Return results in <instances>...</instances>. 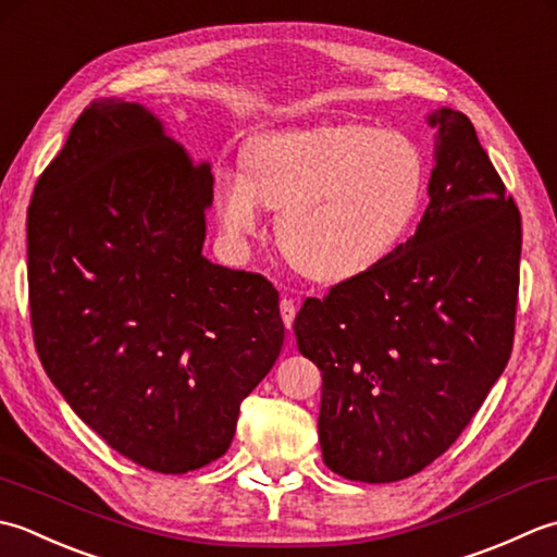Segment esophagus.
Here are the masks:
<instances>
[{"instance_id":"34e87169","label":"esophagus","mask_w":557,"mask_h":557,"mask_svg":"<svg viewBox=\"0 0 557 557\" xmlns=\"http://www.w3.org/2000/svg\"><path fill=\"white\" fill-rule=\"evenodd\" d=\"M278 308H281V320H283V324H286V329L290 332L293 320H295V302L290 298H281Z\"/></svg>"}]
</instances>
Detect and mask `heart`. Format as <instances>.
I'll use <instances>...</instances> for the list:
<instances>
[{
	"label": "heart",
	"instance_id": "obj_1",
	"mask_svg": "<svg viewBox=\"0 0 557 557\" xmlns=\"http://www.w3.org/2000/svg\"><path fill=\"white\" fill-rule=\"evenodd\" d=\"M221 170L213 207L240 243L259 228L262 203L276 211L283 257L314 281L354 278L382 262L421 211L428 165L411 136L368 124H329L262 134Z\"/></svg>",
	"mask_w": 557,
	"mask_h": 557
}]
</instances>
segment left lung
Returning <instances> with one entry per match:
<instances>
[{"label":"left lung","mask_w":557,"mask_h":557,"mask_svg":"<svg viewBox=\"0 0 557 557\" xmlns=\"http://www.w3.org/2000/svg\"><path fill=\"white\" fill-rule=\"evenodd\" d=\"M428 122L437 149L416 235L293 324L322 370L324 463L348 481H401L445 454L515 344L519 209L463 112Z\"/></svg>","instance_id":"left-lung-1"}]
</instances>
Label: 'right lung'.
I'll return each mask as SVG.
<instances>
[{
	"label": "right lung",
	"instance_id": "obj_1",
	"mask_svg": "<svg viewBox=\"0 0 557 557\" xmlns=\"http://www.w3.org/2000/svg\"><path fill=\"white\" fill-rule=\"evenodd\" d=\"M213 175L149 110L90 103L28 207V305L48 377L144 469L223 457L283 346L278 290L201 255Z\"/></svg>",
	"mask_w": 557,
	"mask_h": 557
}]
</instances>
